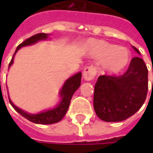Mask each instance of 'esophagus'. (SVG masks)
Wrapping results in <instances>:
<instances>
[{
    "label": "esophagus",
    "instance_id": "1",
    "mask_svg": "<svg viewBox=\"0 0 153 153\" xmlns=\"http://www.w3.org/2000/svg\"><path fill=\"white\" fill-rule=\"evenodd\" d=\"M95 74H96V71L94 66L86 67L83 71V78L85 81H91L94 78Z\"/></svg>",
    "mask_w": 153,
    "mask_h": 153
}]
</instances>
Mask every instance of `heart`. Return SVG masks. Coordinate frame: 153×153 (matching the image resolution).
<instances>
[{
	"instance_id": "1",
	"label": "heart",
	"mask_w": 153,
	"mask_h": 153,
	"mask_svg": "<svg viewBox=\"0 0 153 153\" xmlns=\"http://www.w3.org/2000/svg\"><path fill=\"white\" fill-rule=\"evenodd\" d=\"M88 54L101 60V70L106 74H118L128 65L131 59L129 50L105 41L90 40L87 44Z\"/></svg>"
}]
</instances>
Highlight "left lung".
I'll return each mask as SVG.
<instances>
[{"instance_id": "left-lung-1", "label": "left lung", "mask_w": 153, "mask_h": 153, "mask_svg": "<svg viewBox=\"0 0 153 153\" xmlns=\"http://www.w3.org/2000/svg\"><path fill=\"white\" fill-rule=\"evenodd\" d=\"M133 48L140 54L136 48ZM147 90L148 70L141 58L134 57L123 76L98 77L94 94L95 113L105 122L125 120L142 106Z\"/></svg>"}]
</instances>
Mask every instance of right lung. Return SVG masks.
I'll list each match as a JSON object with an SVG mask.
<instances>
[{
	"label": "right lung",
	"instance_id": "1",
	"mask_svg": "<svg viewBox=\"0 0 153 153\" xmlns=\"http://www.w3.org/2000/svg\"><path fill=\"white\" fill-rule=\"evenodd\" d=\"M48 38H49V35L48 34L39 33V34H36V35L30 37V38L26 39L24 42H22L21 44L19 45L18 48H16L14 54H13V58H12V60H11L10 64H9L8 69L13 64V59H14L15 54H16V53L21 48L36 44V42H38L39 41L48 40ZM81 78H82V73L81 72L75 74L72 76L69 77L65 82L64 85H63L60 91H59L60 100H59V102L56 105L55 107L46 110V111H43L36 113V114L28 113L25 111L19 108L18 106H16L12 102V100H10L8 94L9 101H10V104L12 105V106L14 108V110L17 112H19L25 118H26V119L34 123H37V124H53V123H56L59 122L65 117V115L68 108H69L71 100V98L73 96L74 93L77 90V88L81 85Z\"/></svg>",
	"mask_w": 153,
	"mask_h": 153
}]
</instances>
